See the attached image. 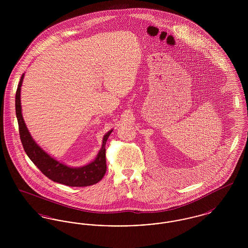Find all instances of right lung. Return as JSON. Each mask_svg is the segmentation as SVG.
Segmentation results:
<instances>
[{"label": "right lung", "instance_id": "add662e5", "mask_svg": "<svg viewBox=\"0 0 248 248\" xmlns=\"http://www.w3.org/2000/svg\"><path fill=\"white\" fill-rule=\"evenodd\" d=\"M24 73L17 85L16 93V114L18 122L19 136L23 145L24 151L32 163L46 177L60 184L70 187H86L94 185L100 181L106 173L107 140L112 130L108 131L103 138L102 147L92 163L82 167H70L59 163V161L48 155L41 147L37 145L27 128L21 113L20 90L23 82Z\"/></svg>", "mask_w": 248, "mask_h": 248}]
</instances>
